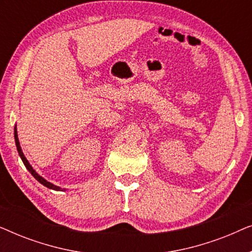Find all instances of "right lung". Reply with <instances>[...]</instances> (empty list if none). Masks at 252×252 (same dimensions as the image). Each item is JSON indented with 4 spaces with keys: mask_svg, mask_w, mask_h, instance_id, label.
Wrapping results in <instances>:
<instances>
[{
    "mask_svg": "<svg viewBox=\"0 0 252 252\" xmlns=\"http://www.w3.org/2000/svg\"><path fill=\"white\" fill-rule=\"evenodd\" d=\"M15 142H16V147H17V150H18V154H19V156H20V158H22V160H23L24 165H25L26 168H27V170H29L30 173L32 174L33 177L35 178L36 180L39 181L41 185L46 186L47 188H49V189H53V190H63V189H62L61 187H58V186H55V185H53V184H51V182L47 181L46 179L42 178V177H41V175L37 174L36 172H35V170H34V168H33L32 166H31V164L29 163V160L26 159L25 155L23 154V150H22V148H20V143H19V140H18V133H17V126H15Z\"/></svg>",
    "mask_w": 252,
    "mask_h": 252,
    "instance_id": "add662e5",
    "label": "right lung"
}]
</instances>
